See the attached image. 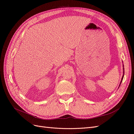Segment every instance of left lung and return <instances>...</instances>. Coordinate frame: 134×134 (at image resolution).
<instances>
[{
  "label": "left lung",
  "instance_id": "left-lung-1",
  "mask_svg": "<svg viewBox=\"0 0 134 134\" xmlns=\"http://www.w3.org/2000/svg\"><path fill=\"white\" fill-rule=\"evenodd\" d=\"M124 75H123V77H122V81H121V82H122V80H123V78H124ZM121 85V84H120Z\"/></svg>",
  "mask_w": 134,
  "mask_h": 134
}]
</instances>
